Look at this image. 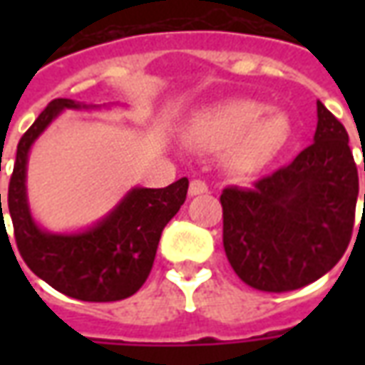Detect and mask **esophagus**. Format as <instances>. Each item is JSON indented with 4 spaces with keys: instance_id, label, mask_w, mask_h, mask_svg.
I'll list each match as a JSON object with an SVG mask.
<instances>
[{
    "instance_id": "esophagus-1",
    "label": "esophagus",
    "mask_w": 365,
    "mask_h": 365,
    "mask_svg": "<svg viewBox=\"0 0 365 365\" xmlns=\"http://www.w3.org/2000/svg\"><path fill=\"white\" fill-rule=\"evenodd\" d=\"M207 191H209V187H207V183L203 182V180H193V182L190 183L191 197H195V195H203V193H207Z\"/></svg>"
}]
</instances>
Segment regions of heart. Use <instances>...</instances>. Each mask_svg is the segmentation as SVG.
<instances>
[{
    "mask_svg": "<svg viewBox=\"0 0 365 365\" xmlns=\"http://www.w3.org/2000/svg\"><path fill=\"white\" fill-rule=\"evenodd\" d=\"M185 135L195 148L222 152L230 172L252 175L268 166L291 136V123L282 111H266L256 99H225L197 111Z\"/></svg>",
    "mask_w": 365,
    "mask_h": 365,
    "instance_id": "1",
    "label": "heart"
}]
</instances>
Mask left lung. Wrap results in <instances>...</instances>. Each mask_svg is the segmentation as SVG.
Returning <instances> with one entry per match:
<instances>
[{
	"instance_id": "8db88e82",
	"label": "left lung",
	"mask_w": 365,
	"mask_h": 365,
	"mask_svg": "<svg viewBox=\"0 0 365 365\" xmlns=\"http://www.w3.org/2000/svg\"><path fill=\"white\" fill-rule=\"evenodd\" d=\"M317 117L314 143L289 166L248 190L222 191L225 252L254 289L283 293L317 282L352 238L358 170L348 133L321 101Z\"/></svg>"
}]
</instances>
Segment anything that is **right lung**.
Masks as SVG:
<instances>
[{
  "mask_svg": "<svg viewBox=\"0 0 365 365\" xmlns=\"http://www.w3.org/2000/svg\"><path fill=\"white\" fill-rule=\"evenodd\" d=\"M97 107L74 99H54L46 105L17 144L7 207L17 248L33 274L68 297L107 303L130 297L143 287L156 258L160 235L183 205L190 182L182 178L162 190L133 187L101 221L86 230H44L29 207L31 146L62 111Z\"/></svg>",
  "mask_w": 365,
  "mask_h": 365,
  "instance_id": "add662e5",
  "label": "right lung"
}]
</instances>
